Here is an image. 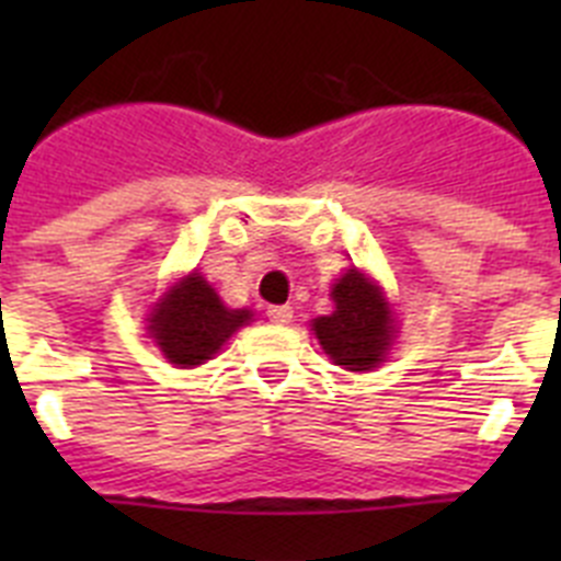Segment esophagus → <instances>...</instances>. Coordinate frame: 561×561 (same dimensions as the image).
I'll list each match as a JSON object with an SVG mask.
<instances>
[{
    "instance_id": "esophagus-1",
    "label": "esophagus",
    "mask_w": 561,
    "mask_h": 561,
    "mask_svg": "<svg viewBox=\"0 0 561 561\" xmlns=\"http://www.w3.org/2000/svg\"><path fill=\"white\" fill-rule=\"evenodd\" d=\"M266 317L277 325H289L295 311H291V306H270V309H266Z\"/></svg>"
}]
</instances>
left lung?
Instances as JSON below:
<instances>
[{
	"mask_svg": "<svg viewBox=\"0 0 561 561\" xmlns=\"http://www.w3.org/2000/svg\"><path fill=\"white\" fill-rule=\"evenodd\" d=\"M334 311L311 320L325 354L345 370H370L388 356L396 320L388 297L368 275L351 266L331 289Z\"/></svg>",
	"mask_w": 561,
	"mask_h": 561,
	"instance_id": "left-lung-1",
	"label": "left lung"
}]
</instances>
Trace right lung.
Wrapping results in <instances>:
<instances>
[{
	"label": "right lung",
	"instance_id": "add662e5",
	"mask_svg": "<svg viewBox=\"0 0 561 561\" xmlns=\"http://www.w3.org/2000/svg\"><path fill=\"white\" fill-rule=\"evenodd\" d=\"M252 320L250 309H227L199 272H191L153 304L148 331L176 368H196Z\"/></svg>",
	"mask_w": 561,
	"mask_h": 561
}]
</instances>
